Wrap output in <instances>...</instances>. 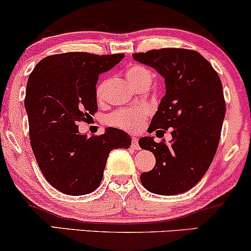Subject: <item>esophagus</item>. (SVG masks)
I'll return each mask as SVG.
<instances>
[{
    "instance_id": "obj_1",
    "label": "esophagus",
    "mask_w": 251,
    "mask_h": 251,
    "mask_svg": "<svg viewBox=\"0 0 251 251\" xmlns=\"http://www.w3.org/2000/svg\"><path fill=\"white\" fill-rule=\"evenodd\" d=\"M131 146H132V149H134V150H139V149H140L139 144H138V139H137V138H134V137L132 138Z\"/></svg>"
}]
</instances>
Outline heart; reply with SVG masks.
Instances as JSON below:
<instances>
[{"label":"heart","instance_id":"b5f03b06","mask_svg":"<svg viewBox=\"0 0 251 251\" xmlns=\"http://www.w3.org/2000/svg\"><path fill=\"white\" fill-rule=\"evenodd\" d=\"M126 79L135 88H139L144 83H151L152 74L148 68L142 65L132 63L125 68ZM107 80L101 79L96 88V97L98 100H101L103 97V91ZM150 116V109L146 106H134V107L120 108L113 112L106 118V123L114 127L124 129L131 133H137L145 125L146 119Z\"/></svg>","mask_w":251,"mask_h":251}]
</instances>
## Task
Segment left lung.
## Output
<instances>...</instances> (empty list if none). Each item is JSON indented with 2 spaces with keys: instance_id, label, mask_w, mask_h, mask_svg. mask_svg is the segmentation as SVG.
Instances as JSON below:
<instances>
[{
  "instance_id": "8db88e82",
  "label": "left lung",
  "mask_w": 251,
  "mask_h": 251,
  "mask_svg": "<svg viewBox=\"0 0 251 251\" xmlns=\"http://www.w3.org/2000/svg\"><path fill=\"white\" fill-rule=\"evenodd\" d=\"M133 59L164 76L166 94L148 131L172 128V140L144 137L139 146L155 157L154 168L140 175L152 194L179 195L200 181L214 159L226 116L223 87L210 62L198 51L162 48L134 53Z\"/></svg>"
}]
</instances>
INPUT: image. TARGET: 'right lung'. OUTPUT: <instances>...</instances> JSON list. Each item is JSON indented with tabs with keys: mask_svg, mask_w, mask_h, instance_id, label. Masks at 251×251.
Listing matches in <instances>:
<instances>
[{
	"mask_svg": "<svg viewBox=\"0 0 251 251\" xmlns=\"http://www.w3.org/2000/svg\"><path fill=\"white\" fill-rule=\"evenodd\" d=\"M124 56L55 54L42 59L30 73L25 98L30 145L42 175L62 194L93 192L101 183L109 152L131 145L128 134L114 127L92 137L79 133V123L98 111L99 75Z\"/></svg>",
	"mask_w": 251,
	"mask_h": 251,
	"instance_id": "right-lung-1",
	"label": "right lung"
}]
</instances>
